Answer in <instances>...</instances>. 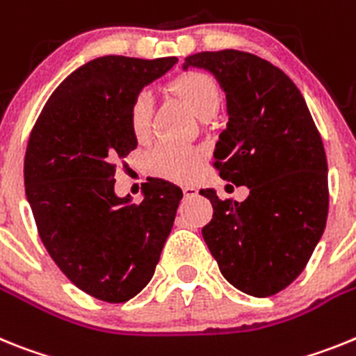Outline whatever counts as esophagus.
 Wrapping results in <instances>:
<instances>
[{
  "label": "esophagus",
  "instance_id": "esophagus-1",
  "mask_svg": "<svg viewBox=\"0 0 356 356\" xmlns=\"http://www.w3.org/2000/svg\"><path fill=\"white\" fill-rule=\"evenodd\" d=\"M182 193L186 199H191V197L197 195V188L193 184H186V186H182Z\"/></svg>",
  "mask_w": 356,
  "mask_h": 356
}]
</instances>
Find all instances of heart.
<instances>
[{"label":"heart","mask_w":356,"mask_h":356,"mask_svg":"<svg viewBox=\"0 0 356 356\" xmlns=\"http://www.w3.org/2000/svg\"><path fill=\"white\" fill-rule=\"evenodd\" d=\"M170 89L177 95L190 111L200 120H209L220 109L222 89L215 79L202 71H188L170 82ZM154 98L148 91L136 95L129 111L132 134L140 141L152 132ZM204 159V152L195 147H182L174 143H159L147 156V168L157 177L186 182L195 177Z\"/></svg>","instance_id":"heart-1"}]
</instances>
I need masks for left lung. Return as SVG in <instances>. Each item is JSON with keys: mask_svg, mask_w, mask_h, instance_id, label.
<instances>
[{"mask_svg": "<svg viewBox=\"0 0 356 356\" xmlns=\"http://www.w3.org/2000/svg\"><path fill=\"white\" fill-rule=\"evenodd\" d=\"M184 60L211 71L227 98L229 123L213 166L224 181L251 190L243 202L200 190L213 206L204 242L234 289L268 298L305 270L326 227L323 140L299 89L265 58L220 49Z\"/></svg>", "mask_w": 356, "mask_h": 356, "instance_id": "left-lung-1", "label": "left lung"}]
</instances>
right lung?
I'll return each instance as SVG.
<instances>
[{
	"label": "right lung",
	"instance_id": "add662e5",
	"mask_svg": "<svg viewBox=\"0 0 356 356\" xmlns=\"http://www.w3.org/2000/svg\"><path fill=\"white\" fill-rule=\"evenodd\" d=\"M175 63L95 58L51 92L30 132L24 186L39 236L64 276L100 301L125 302L148 285L182 199L152 177L141 202L114 193L118 163L138 147L132 100Z\"/></svg>",
	"mask_w": 356,
	"mask_h": 356
}]
</instances>
